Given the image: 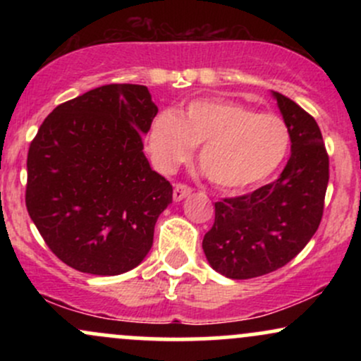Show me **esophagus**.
Here are the masks:
<instances>
[{"mask_svg": "<svg viewBox=\"0 0 361 361\" xmlns=\"http://www.w3.org/2000/svg\"><path fill=\"white\" fill-rule=\"evenodd\" d=\"M192 193V188L190 186H186L183 183H178L175 185V190H173V198H175L176 202L183 200V198L188 197V195Z\"/></svg>", "mask_w": 361, "mask_h": 361, "instance_id": "obj_1", "label": "esophagus"}]
</instances>
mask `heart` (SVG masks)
Masks as SVG:
<instances>
[{
	"instance_id": "1",
	"label": "heart",
	"mask_w": 361,
	"mask_h": 361,
	"mask_svg": "<svg viewBox=\"0 0 361 361\" xmlns=\"http://www.w3.org/2000/svg\"><path fill=\"white\" fill-rule=\"evenodd\" d=\"M198 146L200 166L212 183L244 190L276 171L288 152L290 130L279 115L224 100L193 102L181 117L161 111L149 130V151L163 173L188 161Z\"/></svg>"
}]
</instances>
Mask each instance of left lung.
I'll use <instances>...</instances> for the list:
<instances>
[{"label": "left lung", "mask_w": 361, "mask_h": 361, "mask_svg": "<svg viewBox=\"0 0 361 361\" xmlns=\"http://www.w3.org/2000/svg\"><path fill=\"white\" fill-rule=\"evenodd\" d=\"M273 97L290 130L287 166L273 183L215 202L214 226L202 243L210 267L233 280L285 267L316 234L324 210L329 156L321 128L295 102L276 91Z\"/></svg>", "instance_id": "left-lung-1"}]
</instances>
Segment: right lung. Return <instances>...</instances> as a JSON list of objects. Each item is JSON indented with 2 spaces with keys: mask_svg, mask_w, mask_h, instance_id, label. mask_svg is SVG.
Listing matches in <instances>:
<instances>
[{
  "mask_svg": "<svg viewBox=\"0 0 361 361\" xmlns=\"http://www.w3.org/2000/svg\"><path fill=\"white\" fill-rule=\"evenodd\" d=\"M157 106L142 85H105L61 103L30 142L25 204L54 255L90 275L146 258L173 186L144 156Z\"/></svg>",
  "mask_w": 361,
  "mask_h": 361,
  "instance_id": "right-lung-1",
  "label": "right lung"
}]
</instances>
